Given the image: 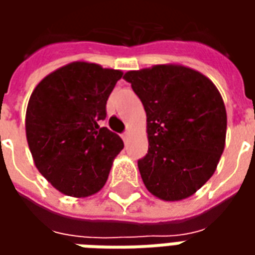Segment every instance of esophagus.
<instances>
[{
	"label": "esophagus",
	"instance_id": "1",
	"mask_svg": "<svg viewBox=\"0 0 255 255\" xmlns=\"http://www.w3.org/2000/svg\"><path fill=\"white\" fill-rule=\"evenodd\" d=\"M122 138H123V140H128V138H129V131H126V132L123 133Z\"/></svg>",
	"mask_w": 255,
	"mask_h": 255
}]
</instances>
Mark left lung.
Wrapping results in <instances>:
<instances>
[{
	"instance_id": "1",
	"label": "left lung",
	"mask_w": 255,
	"mask_h": 255,
	"mask_svg": "<svg viewBox=\"0 0 255 255\" xmlns=\"http://www.w3.org/2000/svg\"><path fill=\"white\" fill-rule=\"evenodd\" d=\"M124 79L146 112L149 150L138 161L144 186L166 202L191 197L213 176L224 151L227 111L220 91L180 64L128 71Z\"/></svg>"
}]
</instances>
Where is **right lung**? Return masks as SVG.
Masks as SVG:
<instances>
[{"label":"right lung","mask_w":255,"mask_h":255,"mask_svg":"<svg viewBox=\"0 0 255 255\" xmlns=\"http://www.w3.org/2000/svg\"><path fill=\"white\" fill-rule=\"evenodd\" d=\"M120 69L73 61L42 79L25 112V136L42 176L64 195L86 198L105 186L122 138L98 126Z\"/></svg>","instance_id":"right-lung-1"}]
</instances>
